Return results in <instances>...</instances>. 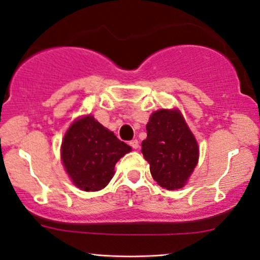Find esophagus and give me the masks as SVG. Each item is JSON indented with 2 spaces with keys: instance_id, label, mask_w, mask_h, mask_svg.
<instances>
[{
  "instance_id": "esophagus-1",
  "label": "esophagus",
  "mask_w": 260,
  "mask_h": 260,
  "mask_svg": "<svg viewBox=\"0 0 260 260\" xmlns=\"http://www.w3.org/2000/svg\"><path fill=\"white\" fill-rule=\"evenodd\" d=\"M130 145L133 149H138V147H140V142H138L137 140H133V141H130Z\"/></svg>"
}]
</instances>
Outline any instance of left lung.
<instances>
[{"instance_id": "obj_1", "label": "left lung", "mask_w": 260, "mask_h": 260, "mask_svg": "<svg viewBox=\"0 0 260 260\" xmlns=\"http://www.w3.org/2000/svg\"><path fill=\"white\" fill-rule=\"evenodd\" d=\"M142 154L159 186L175 190L186 184L199 159L195 137L177 110H159L147 124Z\"/></svg>"}]
</instances>
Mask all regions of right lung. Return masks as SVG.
Listing matches in <instances>:
<instances>
[{
  "label": "right lung",
  "instance_id": "1",
  "mask_svg": "<svg viewBox=\"0 0 260 260\" xmlns=\"http://www.w3.org/2000/svg\"><path fill=\"white\" fill-rule=\"evenodd\" d=\"M131 148L92 116L74 122L63 137L61 159L67 174L85 191L101 190L112 179L118 159Z\"/></svg>",
  "mask_w": 260,
  "mask_h": 260
}]
</instances>
